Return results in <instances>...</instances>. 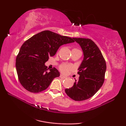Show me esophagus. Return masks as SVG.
<instances>
[{
	"label": "esophagus",
	"instance_id": "34e87169",
	"mask_svg": "<svg viewBox=\"0 0 126 126\" xmlns=\"http://www.w3.org/2000/svg\"><path fill=\"white\" fill-rule=\"evenodd\" d=\"M60 78H61V79H65V78H66V77L64 76L63 75H60Z\"/></svg>",
	"mask_w": 126,
	"mask_h": 126
}]
</instances>
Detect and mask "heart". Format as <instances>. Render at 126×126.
<instances>
[{"label": "heart", "instance_id": "obj_1", "mask_svg": "<svg viewBox=\"0 0 126 126\" xmlns=\"http://www.w3.org/2000/svg\"><path fill=\"white\" fill-rule=\"evenodd\" d=\"M76 50H78V49H76ZM59 69H60V70H61V72H63V73L66 74V73H68V72L70 71V70L73 69V66L72 64H69V63H63L60 65Z\"/></svg>", "mask_w": 126, "mask_h": 126}]
</instances>
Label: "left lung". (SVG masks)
Returning a JSON list of instances; mask_svg holds the SVG:
<instances>
[{
    "mask_svg": "<svg viewBox=\"0 0 126 126\" xmlns=\"http://www.w3.org/2000/svg\"><path fill=\"white\" fill-rule=\"evenodd\" d=\"M80 45L84 53V60L77 73L80 75L73 87L65 93L75 101H83L92 97L103 85L106 71V63L101 51L89 38H73Z\"/></svg>",
    "mask_w": 126,
    "mask_h": 126,
    "instance_id": "8db88e82",
    "label": "left lung"
}]
</instances>
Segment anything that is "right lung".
I'll return each instance as SVG.
<instances>
[{"label": "right lung", "mask_w": 126, "mask_h": 126, "mask_svg": "<svg viewBox=\"0 0 126 126\" xmlns=\"http://www.w3.org/2000/svg\"><path fill=\"white\" fill-rule=\"evenodd\" d=\"M75 42L73 38L49 30L41 32L23 43L16 58L19 81L24 88L32 93L47 89L60 73L55 68L47 71L45 63L63 45Z\"/></svg>", "instance_id": "right-lung-1"}]
</instances>
